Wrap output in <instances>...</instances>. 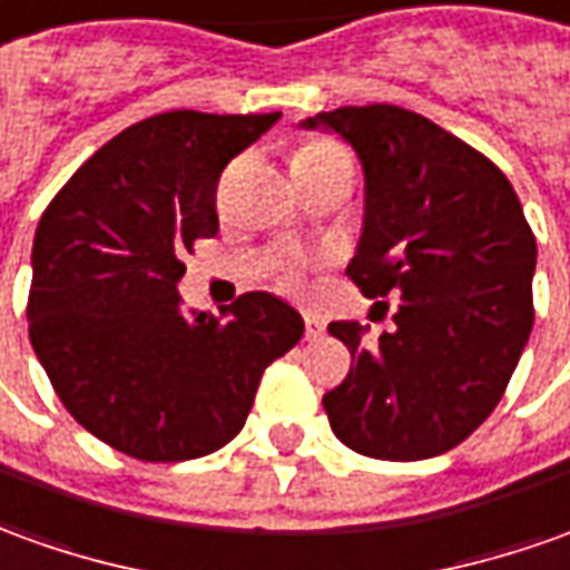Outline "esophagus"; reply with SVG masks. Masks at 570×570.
<instances>
[{"instance_id": "obj_1", "label": "esophagus", "mask_w": 570, "mask_h": 570, "mask_svg": "<svg viewBox=\"0 0 570 570\" xmlns=\"http://www.w3.org/2000/svg\"><path fill=\"white\" fill-rule=\"evenodd\" d=\"M304 332H307V341H320L325 335V320L316 316V313H304Z\"/></svg>"}]
</instances>
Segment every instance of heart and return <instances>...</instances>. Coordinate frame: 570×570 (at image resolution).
Wrapping results in <instances>:
<instances>
[{"label": "heart", "mask_w": 570, "mask_h": 570, "mask_svg": "<svg viewBox=\"0 0 570 570\" xmlns=\"http://www.w3.org/2000/svg\"><path fill=\"white\" fill-rule=\"evenodd\" d=\"M341 164H351V155L344 151V145L335 142V139H328V136H313V139H304V142L297 145V151H294L292 167L294 173H316V170H328V167H341ZM288 282H297V266H288V273H285Z\"/></svg>", "instance_id": "1"}]
</instances>
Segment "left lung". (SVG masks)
Here are the masks:
<instances>
[{
  "label": "left lung",
  "instance_id": "obj_1",
  "mask_svg": "<svg viewBox=\"0 0 570 570\" xmlns=\"http://www.w3.org/2000/svg\"><path fill=\"white\" fill-rule=\"evenodd\" d=\"M332 129L366 173V217L347 276L366 297L400 294L394 332L366 351L332 323L351 372L323 406L344 446L415 462L462 443L497 410L533 325L537 242L505 173L397 105L337 108Z\"/></svg>",
  "mask_w": 570,
  "mask_h": 570
}]
</instances>
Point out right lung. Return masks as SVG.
<instances>
[{
  "label": "right lung",
  "instance_id": "1",
  "mask_svg": "<svg viewBox=\"0 0 570 570\" xmlns=\"http://www.w3.org/2000/svg\"><path fill=\"white\" fill-rule=\"evenodd\" d=\"M278 117L155 114L101 145L39 219L30 344L65 410L127 456L183 462L226 446L266 366L304 335L273 294L186 320L176 292L183 254L219 229V173Z\"/></svg>",
  "mask_w": 570,
  "mask_h": 570
}]
</instances>
